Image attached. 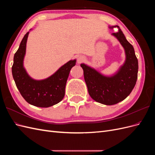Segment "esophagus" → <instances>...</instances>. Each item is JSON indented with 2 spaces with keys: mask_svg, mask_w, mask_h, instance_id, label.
I'll use <instances>...</instances> for the list:
<instances>
[{
  "mask_svg": "<svg viewBox=\"0 0 155 155\" xmlns=\"http://www.w3.org/2000/svg\"><path fill=\"white\" fill-rule=\"evenodd\" d=\"M85 60V58L84 57V56H83V55H80V56H79V57L78 58V59H77V62H78V63H82L83 61H84Z\"/></svg>",
  "mask_w": 155,
  "mask_h": 155,
  "instance_id": "obj_1",
  "label": "esophagus"
}]
</instances>
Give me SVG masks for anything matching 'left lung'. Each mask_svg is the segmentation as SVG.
I'll return each instance as SVG.
<instances>
[{
    "label": "left lung",
    "instance_id": "8db88e82",
    "mask_svg": "<svg viewBox=\"0 0 155 155\" xmlns=\"http://www.w3.org/2000/svg\"><path fill=\"white\" fill-rule=\"evenodd\" d=\"M118 31L113 33L125 49L126 60L119 71L112 77H106L96 70L81 64L89 95L94 100L106 105H112L123 101L134 88L138 78V62L133 45L126 39L118 26Z\"/></svg>",
    "mask_w": 155,
    "mask_h": 155
}]
</instances>
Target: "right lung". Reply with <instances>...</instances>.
<instances>
[{
  "label": "right lung",
  "mask_w": 155,
  "mask_h": 155,
  "mask_svg": "<svg viewBox=\"0 0 155 155\" xmlns=\"http://www.w3.org/2000/svg\"><path fill=\"white\" fill-rule=\"evenodd\" d=\"M28 34L29 31L23 37L19 48L14 55L12 68L13 78L21 94L28 104L39 107L53 106L63 99L70 71L75 66L76 61H69L47 79L34 80L23 67Z\"/></svg>",
  "instance_id": "obj_1"
}]
</instances>
